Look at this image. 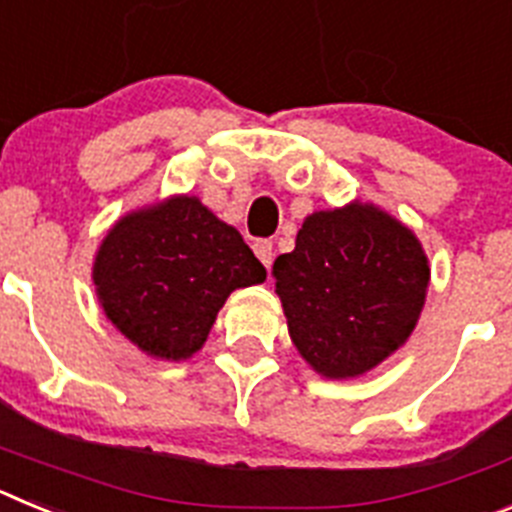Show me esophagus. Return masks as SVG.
I'll return each instance as SVG.
<instances>
[{"label": "esophagus", "instance_id": "obj_1", "mask_svg": "<svg viewBox=\"0 0 512 512\" xmlns=\"http://www.w3.org/2000/svg\"><path fill=\"white\" fill-rule=\"evenodd\" d=\"M253 253H256V259H259L261 264L269 269L271 261H274V243L266 241V238H261V241L253 243Z\"/></svg>", "mask_w": 512, "mask_h": 512}]
</instances>
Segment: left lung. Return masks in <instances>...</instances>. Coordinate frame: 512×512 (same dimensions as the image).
I'll list each match as a JSON object with an SVG mask.
<instances>
[{
	"label": "left lung",
	"instance_id": "obj_1",
	"mask_svg": "<svg viewBox=\"0 0 512 512\" xmlns=\"http://www.w3.org/2000/svg\"><path fill=\"white\" fill-rule=\"evenodd\" d=\"M271 274L297 351L330 379L369 372L408 341L431 279L413 230L372 205L307 217Z\"/></svg>",
	"mask_w": 512,
	"mask_h": 512
}]
</instances>
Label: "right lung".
<instances>
[{
  "label": "right lung",
  "instance_id": "right-lung-1",
  "mask_svg": "<svg viewBox=\"0 0 512 512\" xmlns=\"http://www.w3.org/2000/svg\"><path fill=\"white\" fill-rule=\"evenodd\" d=\"M264 279L241 233L197 197L125 215L94 261L107 318L146 354L174 361L200 351L233 289Z\"/></svg>",
  "mask_w": 512,
  "mask_h": 512
}]
</instances>
